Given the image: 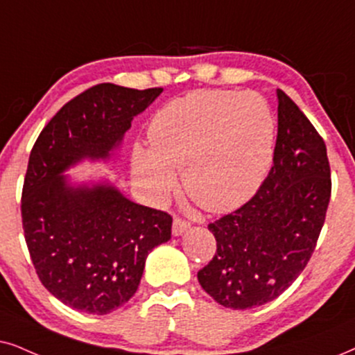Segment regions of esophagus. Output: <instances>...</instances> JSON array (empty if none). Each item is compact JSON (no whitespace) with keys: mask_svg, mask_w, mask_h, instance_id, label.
<instances>
[{"mask_svg":"<svg viewBox=\"0 0 355 355\" xmlns=\"http://www.w3.org/2000/svg\"><path fill=\"white\" fill-rule=\"evenodd\" d=\"M188 230H190V224H188L187 221H183V219H180V218L173 219V224H172V234L173 236L185 234Z\"/></svg>","mask_w":355,"mask_h":355,"instance_id":"34e87169","label":"esophagus"}]
</instances>
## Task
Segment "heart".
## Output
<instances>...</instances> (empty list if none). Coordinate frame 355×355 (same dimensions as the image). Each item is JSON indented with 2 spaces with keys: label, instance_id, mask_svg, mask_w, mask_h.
Segmentation results:
<instances>
[{
  "label": "heart",
  "instance_id": "obj_1",
  "mask_svg": "<svg viewBox=\"0 0 355 355\" xmlns=\"http://www.w3.org/2000/svg\"><path fill=\"white\" fill-rule=\"evenodd\" d=\"M150 146L132 147V173L150 200L183 188L213 213L239 208L257 193L275 152V121L255 93L200 89L170 101L149 125Z\"/></svg>",
  "mask_w": 355,
  "mask_h": 355
}]
</instances>
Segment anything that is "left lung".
<instances>
[{"label": "left lung", "mask_w": 355, "mask_h": 355, "mask_svg": "<svg viewBox=\"0 0 355 355\" xmlns=\"http://www.w3.org/2000/svg\"><path fill=\"white\" fill-rule=\"evenodd\" d=\"M277 100L270 172L248 203L208 226L216 254L198 282L226 308L249 309L280 297L306 267L329 205L324 141L282 89Z\"/></svg>", "instance_id": "left-lung-1"}]
</instances>
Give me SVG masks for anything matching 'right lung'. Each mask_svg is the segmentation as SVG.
I'll return each mask as SVG.
<instances>
[{
	"mask_svg": "<svg viewBox=\"0 0 355 355\" xmlns=\"http://www.w3.org/2000/svg\"><path fill=\"white\" fill-rule=\"evenodd\" d=\"M162 88L101 83L67 103L39 134L22 187V230L42 285L67 306L107 315L129 302L172 218L125 198L110 180L73 182L83 160L110 162L134 116Z\"/></svg>",
	"mask_w": 355,
	"mask_h": 355,
	"instance_id": "add662e5",
	"label": "right lung"
}]
</instances>
